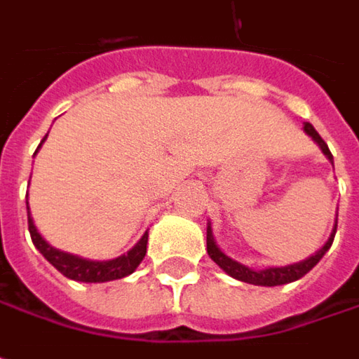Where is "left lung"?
I'll return each instance as SVG.
<instances>
[{
  "label": "left lung",
  "mask_w": 359,
  "mask_h": 359,
  "mask_svg": "<svg viewBox=\"0 0 359 359\" xmlns=\"http://www.w3.org/2000/svg\"><path fill=\"white\" fill-rule=\"evenodd\" d=\"M304 130L305 134H309V136L313 138V142H316L321 149V152L327 156V161L334 164V156H332V152L327 149L325 140L318 134V130H316L309 122H305ZM335 229H337V217H335V225L334 231H332V235H330V239L325 241V245L321 247L320 251H316V255L304 259V261H299V263H293V265H285V267H267V269H259L257 271V269H251V267L243 265V263L235 261V259L226 257L225 253L219 249V245L215 243L212 229H210L209 223V225H207V253H209V257L212 259L223 271L229 273L231 277H235V279H239V281H245V283H251V285L275 287V285H285V283H291V281H297V279L304 277L305 273L311 271V269L320 263V259L327 253V249L332 247V243H334L335 237Z\"/></svg>",
  "instance_id": "left-lung-1"
}]
</instances>
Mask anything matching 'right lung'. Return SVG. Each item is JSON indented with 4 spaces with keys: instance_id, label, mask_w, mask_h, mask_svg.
<instances>
[{
    "instance_id": "add662e5",
    "label": "right lung",
    "mask_w": 359,
    "mask_h": 359,
    "mask_svg": "<svg viewBox=\"0 0 359 359\" xmlns=\"http://www.w3.org/2000/svg\"><path fill=\"white\" fill-rule=\"evenodd\" d=\"M48 138V134L43 136V140ZM41 140V142H43ZM39 142V147H41ZM38 147V149H39ZM38 152V150H36ZM27 226H29V235L32 241L36 245L39 253L48 259L62 275H66L68 279L74 281H84V283H104V281H114V279H122L126 275L134 273V269L140 265V261L147 255V243H149V233L142 235V239L134 245L133 249L124 255L110 261H90V259L78 257L66 251H60L52 247L38 233V229L34 225V219L29 215V205H27Z\"/></svg>"
}]
</instances>
